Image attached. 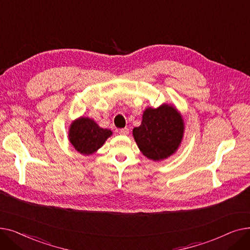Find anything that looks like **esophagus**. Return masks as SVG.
<instances>
[{"mask_svg":"<svg viewBox=\"0 0 250 250\" xmlns=\"http://www.w3.org/2000/svg\"><path fill=\"white\" fill-rule=\"evenodd\" d=\"M119 133H120L121 135H128L129 134V129L128 128H122L119 130Z\"/></svg>","mask_w":250,"mask_h":250,"instance_id":"esophagus-1","label":"esophagus"}]
</instances>
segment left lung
Returning <instances> with one entry per match:
<instances>
[{
	"mask_svg": "<svg viewBox=\"0 0 250 250\" xmlns=\"http://www.w3.org/2000/svg\"><path fill=\"white\" fill-rule=\"evenodd\" d=\"M184 134L182 116L171 104L157 109L147 108L139 127L133 129V137L144 153L152 161L167 159L179 147Z\"/></svg>",
	"mask_w": 250,
	"mask_h": 250,
	"instance_id": "obj_1",
	"label": "left lung"
}]
</instances>
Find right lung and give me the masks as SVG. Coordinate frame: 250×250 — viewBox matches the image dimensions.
<instances>
[{
    "label": "right lung",
    "mask_w": 250,
    "mask_h": 250,
    "mask_svg": "<svg viewBox=\"0 0 250 250\" xmlns=\"http://www.w3.org/2000/svg\"><path fill=\"white\" fill-rule=\"evenodd\" d=\"M112 135L109 129L101 128L92 119L80 117L69 128V140L74 148L82 154H92L103 146Z\"/></svg>",
    "instance_id": "add662e5"
}]
</instances>
